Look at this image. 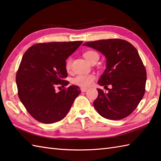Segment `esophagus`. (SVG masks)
Listing matches in <instances>:
<instances>
[{
	"label": "esophagus",
	"instance_id": "1",
	"mask_svg": "<svg viewBox=\"0 0 161 161\" xmlns=\"http://www.w3.org/2000/svg\"><path fill=\"white\" fill-rule=\"evenodd\" d=\"M80 90H81V92H86V91L87 90V87H80Z\"/></svg>",
	"mask_w": 161,
	"mask_h": 161
}]
</instances>
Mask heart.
Segmentation results:
<instances>
[{"mask_svg": "<svg viewBox=\"0 0 161 161\" xmlns=\"http://www.w3.org/2000/svg\"><path fill=\"white\" fill-rule=\"evenodd\" d=\"M83 56L90 63H92L94 60H98L99 54L97 52L94 50H87L83 53ZM72 59L71 57H68L65 60V67L67 71H69L71 67ZM96 76L94 74H78L71 79V83L80 87H89L92 84L93 81L95 80Z\"/></svg>", "mask_w": 161, "mask_h": 161, "instance_id": "b5f03b06", "label": "heart"}]
</instances>
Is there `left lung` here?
I'll return each mask as SVG.
<instances>
[{
	"instance_id": "left-lung-1",
	"label": "left lung",
	"mask_w": 161,
	"mask_h": 161,
	"mask_svg": "<svg viewBox=\"0 0 161 161\" xmlns=\"http://www.w3.org/2000/svg\"><path fill=\"white\" fill-rule=\"evenodd\" d=\"M101 52L107 68L98 84L108 92L97 89L94 106L101 116L109 120L125 119L134 112L145 92L147 72L137 49L130 42L119 38L103 39L83 44Z\"/></svg>"
}]
</instances>
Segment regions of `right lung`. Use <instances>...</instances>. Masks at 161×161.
<instances>
[{
    "mask_svg": "<svg viewBox=\"0 0 161 161\" xmlns=\"http://www.w3.org/2000/svg\"><path fill=\"white\" fill-rule=\"evenodd\" d=\"M82 42H40L25 52L16 76L18 95L28 113L39 122L49 124L63 119L80 94L76 85L58 93L55 88L69 84L65 80V60Z\"/></svg>",
    "mask_w": 161,
    "mask_h": 161,
    "instance_id": "obj_1",
    "label": "right lung"
}]
</instances>
